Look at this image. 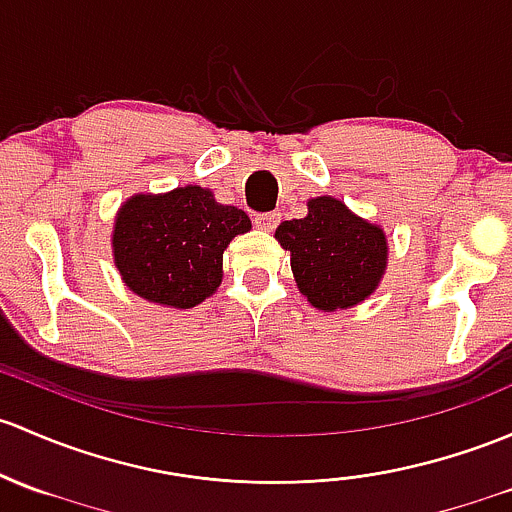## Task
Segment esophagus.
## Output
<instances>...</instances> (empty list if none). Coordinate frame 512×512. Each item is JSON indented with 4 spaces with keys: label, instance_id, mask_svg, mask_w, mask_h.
I'll use <instances>...</instances> for the list:
<instances>
[{
    "label": "esophagus",
    "instance_id": "34e87169",
    "mask_svg": "<svg viewBox=\"0 0 512 512\" xmlns=\"http://www.w3.org/2000/svg\"><path fill=\"white\" fill-rule=\"evenodd\" d=\"M279 218H282V215L279 213H265V215H257L255 218V225L260 230H267V233H272L274 228H277L279 225Z\"/></svg>",
    "mask_w": 512,
    "mask_h": 512
}]
</instances>
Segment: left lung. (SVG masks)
<instances>
[{"label":"left lung","instance_id":"obj_1","mask_svg":"<svg viewBox=\"0 0 512 512\" xmlns=\"http://www.w3.org/2000/svg\"><path fill=\"white\" fill-rule=\"evenodd\" d=\"M274 238L289 250L299 292L319 311L363 304L385 277L390 245L383 225L333 196L309 198L304 218L284 220Z\"/></svg>","mask_w":512,"mask_h":512}]
</instances>
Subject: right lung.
Segmentation results:
<instances>
[{
    "label": "right lung",
    "instance_id": "right-lung-1",
    "mask_svg": "<svg viewBox=\"0 0 512 512\" xmlns=\"http://www.w3.org/2000/svg\"><path fill=\"white\" fill-rule=\"evenodd\" d=\"M252 228L245 211L215 201L211 188L134 193L112 223V260L129 292L193 309L223 282V252Z\"/></svg>",
    "mask_w": 512,
    "mask_h": 512
}]
</instances>
